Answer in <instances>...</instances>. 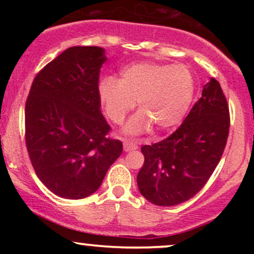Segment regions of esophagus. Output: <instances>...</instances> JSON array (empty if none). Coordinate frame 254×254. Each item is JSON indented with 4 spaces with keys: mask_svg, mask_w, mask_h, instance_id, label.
Returning <instances> with one entry per match:
<instances>
[{
    "mask_svg": "<svg viewBox=\"0 0 254 254\" xmlns=\"http://www.w3.org/2000/svg\"><path fill=\"white\" fill-rule=\"evenodd\" d=\"M138 147L136 143H134L133 141L130 140H127V138H125L124 140V150L125 151H133V150H136Z\"/></svg>",
    "mask_w": 254,
    "mask_h": 254,
    "instance_id": "esophagus-1",
    "label": "esophagus"
}]
</instances>
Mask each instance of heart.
Masks as SVG:
<instances>
[{"label": "heart", "mask_w": 254, "mask_h": 254, "mask_svg": "<svg viewBox=\"0 0 254 254\" xmlns=\"http://www.w3.org/2000/svg\"><path fill=\"white\" fill-rule=\"evenodd\" d=\"M195 95V78L184 65L136 62L120 71L119 79L105 78L99 84V99L107 117L121 125L134 110H140L125 127L137 135L155 126L158 131L175 129L189 112Z\"/></svg>", "instance_id": "heart-1"}]
</instances>
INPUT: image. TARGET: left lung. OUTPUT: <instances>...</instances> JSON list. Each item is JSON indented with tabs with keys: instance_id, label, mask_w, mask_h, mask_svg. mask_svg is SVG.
Wrapping results in <instances>:
<instances>
[{
	"instance_id": "obj_1",
	"label": "left lung",
	"mask_w": 254,
	"mask_h": 254,
	"mask_svg": "<svg viewBox=\"0 0 254 254\" xmlns=\"http://www.w3.org/2000/svg\"><path fill=\"white\" fill-rule=\"evenodd\" d=\"M230 118L220 83L210 78L175 133L141 148L137 186L149 202L176 206L193 197L213 175L227 144Z\"/></svg>"
}]
</instances>
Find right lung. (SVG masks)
Wrapping results in <instances>:
<instances>
[{
    "label": "right lung",
    "mask_w": 254,
    "mask_h": 254,
    "mask_svg": "<svg viewBox=\"0 0 254 254\" xmlns=\"http://www.w3.org/2000/svg\"><path fill=\"white\" fill-rule=\"evenodd\" d=\"M98 46H74L38 72L25 105V141L34 171L55 195L78 200L102 185L123 152L100 111Z\"/></svg>",
    "instance_id": "1"
}]
</instances>
